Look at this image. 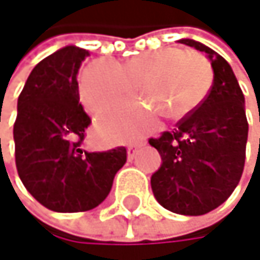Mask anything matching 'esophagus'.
Wrapping results in <instances>:
<instances>
[{
  "label": "esophagus",
  "instance_id": "34e87169",
  "mask_svg": "<svg viewBox=\"0 0 260 260\" xmlns=\"http://www.w3.org/2000/svg\"><path fill=\"white\" fill-rule=\"evenodd\" d=\"M146 142L143 140V139H139L137 142H134V143H131L127 146V158L129 160H133L134 157H136V154H137V149L140 148V146H143Z\"/></svg>",
  "mask_w": 260,
  "mask_h": 260
}]
</instances>
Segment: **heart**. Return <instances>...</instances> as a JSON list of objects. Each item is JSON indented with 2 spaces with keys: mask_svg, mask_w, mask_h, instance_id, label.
I'll return each instance as SVG.
<instances>
[{
  "mask_svg": "<svg viewBox=\"0 0 260 260\" xmlns=\"http://www.w3.org/2000/svg\"><path fill=\"white\" fill-rule=\"evenodd\" d=\"M142 83L143 92L170 118L192 112L211 89L213 69L205 57L179 47H163L129 58L123 63L92 61L78 78V94L83 106L94 115H124L133 108L134 89L123 77ZM151 89H149V87ZM102 127H114L109 118L100 120Z\"/></svg>",
  "mask_w": 260,
  "mask_h": 260,
  "instance_id": "b5f03b06",
  "label": "heart"
}]
</instances>
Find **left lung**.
Wrapping results in <instances>:
<instances>
[{
    "label": "left lung",
    "instance_id": "obj_1",
    "mask_svg": "<svg viewBox=\"0 0 260 260\" xmlns=\"http://www.w3.org/2000/svg\"><path fill=\"white\" fill-rule=\"evenodd\" d=\"M179 41L207 53L214 80L205 100L173 133L149 139L161 157L151 188L163 208L202 216L222 205L242 176L248 139L245 97L223 57L196 40Z\"/></svg>",
    "mask_w": 260,
    "mask_h": 260
}]
</instances>
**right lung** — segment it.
Returning a JSON list of instances; mask_svg holds the SVG:
<instances>
[{"label": "right lung", "mask_w": 260, "mask_h": 260, "mask_svg": "<svg viewBox=\"0 0 260 260\" xmlns=\"http://www.w3.org/2000/svg\"><path fill=\"white\" fill-rule=\"evenodd\" d=\"M86 49L66 46L41 60L30 72L13 124L15 163L26 189L43 207L80 213L108 197L126 148L105 152L83 149L89 115L80 103L78 69Z\"/></svg>", "instance_id": "obj_1"}]
</instances>
